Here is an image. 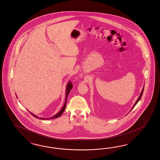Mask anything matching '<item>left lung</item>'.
Instances as JSON below:
<instances>
[{"mask_svg": "<svg viewBox=\"0 0 160 160\" xmlns=\"http://www.w3.org/2000/svg\"><path fill=\"white\" fill-rule=\"evenodd\" d=\"M144 87H143V88H142V91H141V92L140 95V96L138 97V98H137V101H136V102L134 103V106L132 107V108H131V110H130V111H131V110L134 107L136 106V104H137V102L140 101V100L141 99V98L142 97V94H143V92H144Z\"/></svg>", "mask_w": 160, "mask_h": 160, "instance_id": "1", "label": "left lung"}]
</instances>
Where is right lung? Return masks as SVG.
Returning <instances> with one entry per match:
<instances>
[{
  "label": "right lung",
  "mask_w": 160,
  "mask_h": 160,
  "mask_svg": "<svg viewBox=\"0 0 160 160\" xmlns=\"http://www.w3.org/2000/svg\"><path fill=\"white\" fill-rule=\"evenodd\" d=\"M73 88V84H72L71 82H68L67 84V86H66V99H65V102H64V104L62 108L60 110V111L58 112V113H57L56 114H55L53 116L51 117H49V118H42V117H40L39 118V117L37 116H35L34 114H33L32 112H30V114L33 116L34 117L37 118H39V119H41V120H50V119H54V118H58L63 113V112L64 111L65 108H66V103H67V98H68V95L69 94V92H70V90H72V88Z\"/></svg>",
  "instance_id": "obj_1"
}]
</instances>
